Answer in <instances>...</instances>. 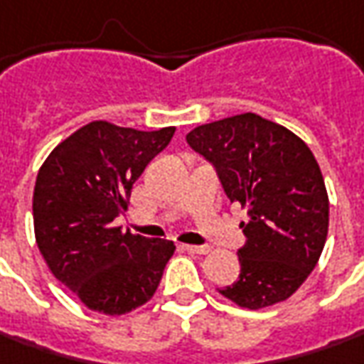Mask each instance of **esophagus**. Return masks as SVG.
<instances>
[{
	"instance_id": "esophagus-1",
	"label": "esophagus",
	"mask_w": 364,
	"mask_h": 364,
	"mask_svg": "<svg viewBox=\"0 0 364 364\" xmlns=\"http://www.w3.org/2000/svg\"><path fill=\"white\" fill-rule=\"evenodd\" d=\"M183 250L185 252H189V254H207L209 252V245H189V244H185L183 245Z\"/></svg>"
}]
</instances>
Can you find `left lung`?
<instances>
[{
  "mask_svg": "<svg viewBox=\"0 0 364 364\" xmlns=\"http://www.w3.org/2000/svg\"><path fill=\"white\" fill-rule=\"evenodd\" d=\"M187 144L211 163L232 203L247 209L240 276L225 298L257 310L282 302L318 262L328 233V195L302 139L254 112L201 124Z\"/></svg>",
  "mask_w": 364,
  "mask_h": 364,
  "instance_id": "1",
  "label": "left lung"
}]
</instances>
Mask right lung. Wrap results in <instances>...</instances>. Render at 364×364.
<instances>
[{
  "instance_id": "obj_1",
  "label": "right lung",
  "mask_w": 364,
  "mask_h": 364,
  "mask_svg": "<svg viewBox=\"0 0 364 364\" xmlns=\"http://www.w3.org/2000/svg\"><path fill=\"white\" fill-rule=\"evenodd\" d=\"M175 127L134 131L95 120L46 159L33 187L36 242L52 274L90 310L124 314L151 300L175 252L114 228L134 181Z\"/></svg>"
}]
</instances>
